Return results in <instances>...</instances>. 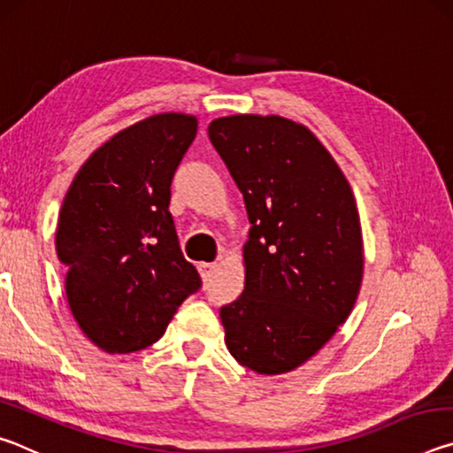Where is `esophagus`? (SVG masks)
I'll return each instance as SVG.
<instances>
[{
    "label": "esophagus",
    "mask_w": 453,
    "mask_h": 453,
    "mask_svg": "<svg viewBox=\"0 0 453 453\" xmlns=\"http://www.w3.org/2000/svg\"><path fill=\"white\" fill-rule=\"evenodd\" d=\"M213 270H216V264H199V272H202V275L205 280L210 278V275L213 273Z\"/></svg>",
    "instance_id": "1"
}]
</instances>
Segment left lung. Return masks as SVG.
Segmentation results:
<instances>
[{
  "mask_svg": "<svg viewBox=\"0 0 453 453\" xmlns=\"http://www.w3.org/2000/svg\"><path fill=\"white\" fill-rule=\"evenodd\" d=\"M208 135L250 219L245 286L221 305L226 346L278 375L318 354L348 319L364 275L356 199L308 127L280 116L213 119Z\"/></svg>",
  "mask_w": 453,
  "mask_h": 453,
  "instance_id": "1",
  "label": "left lung"
}]
</instances>
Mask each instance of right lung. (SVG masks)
<instances>
[{
	"label": "right lung",
	"instance_id": "add662e5",
	"mask_svg": "<svg viewBox=\"0 0 453 453\" xmlns=\"http://www.w3.org/2000/svg\"><path fill=\"white\" fill-rule=\"evenodd\" d=\"M197 119L159 113L124 129L81 165L59 211L56 250L67 265L73 318L110 354L145 349L202 288L181 254L172 180Z\"/></svg>",
	"mask_w": 453,
	"mask_h": 453
}]
</instances>
